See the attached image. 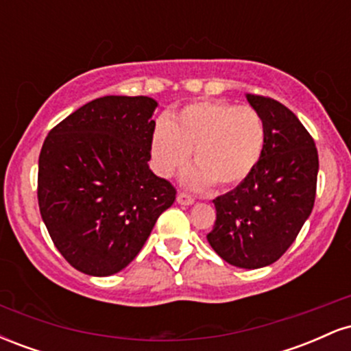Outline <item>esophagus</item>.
<instances>
[{
	"instance_id": "esophagus-1",
	"label": "esophagus",
	"mask_w": 351,
	"mask_h": 351,
	"mask_svg": "<svg viewBox=\"0 0 351 351\" xmlns=\"http://www.w3.org/2000/svg\"><path fill=\"white\" fill-rule=\"evenodd\" d=\"M176 201H178L180 204H183V206H191V204L195 203V198L186 195V193H180V195L176 196Z\"/></svg>"
}]
</instances>
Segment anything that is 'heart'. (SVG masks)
I'll list each match as a JSON object with an SVG mask.
<instances>
[{
	"label": "heart",
	"instance_id": "heart-1",
	"mask_svg": "<svg viewBox=\"0 0 351 351\" xmlns=\"http://www.w3.org/2000/svg\"><path fill=\"white\" fill-rule=\"evenodd\" d=\"M265 130L261 115L247 106L228 102H195L168 122L155 127L152 155L156 168L170 176L186 165L189 150L196 170L188 184L204 188L215 183L231 188L251 175L264 150Z\"/></svg>",
	"mask_w": 351,
	"mask_h": 351
}]
</instances>
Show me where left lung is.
Listing matches in <instances>:
<instances>
[{"label":"left lung","instance_id":"8db88e82","mask_svg":"<svg viewBox=\"0 0 351 351\" xmlns=\"http://www.w3.org/2000/svg\"><path fill=\"white\" fill-rule=\"evenodd\" d=\"M245 99L263 119L264 150L247 178L213 199L216 223L206 237L226 263L259 269L291 247L312 213L318 153L287 107L263 95L245 94Z\"/></svg>","mask_w":351,"mask_h":351}]
</instances>
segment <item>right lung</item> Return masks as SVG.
<instances>
[{"mask_svg": "<svg viewBox=\"0 0 351 351\" xmlns=\"http://www.w3.org/2000/svg\"><path fill=\"white\" fill-rule=\"evenodd\" d=\"M156 106L145 95L95 99L44 140L39 211L58 251L87 276L127 267L176 198L148 167Z\"/></svg>", "mask_w": 351, "mask_h": 351, "instance_id": "right-lung-1", "label": "right lung"}]
</instances>
